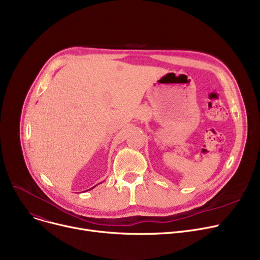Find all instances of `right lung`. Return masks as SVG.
Here are the masks:
<instances>
[{
  "instance_id": "1",
  "label": "right lung",
  "mask_w": 260,
  "mask_h": 260,
  "mask_svg": "<svg viewBox=\"0 0 260 260\" xmlns=\"http://www.w3.org/2000/svg\"><path fill=\"white\" fill-rule=\"evenodd\" d=\"M93 187H94V186H93ZM91 188H92V187H91ZM91 188H89V189H91Z\"/></svg>"
}]
</instances>
